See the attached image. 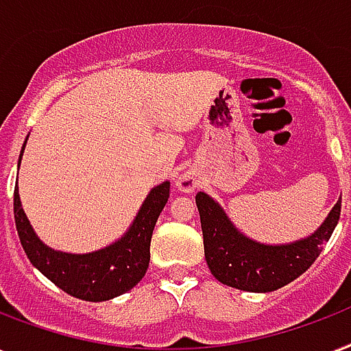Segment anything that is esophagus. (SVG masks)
<instances>
[{"label": "esophagus", "mask_w": 351, "mask_h": 351, "mask_svg": "<svg viewBox=\"0 0 351 351\" xmlns=\"http://www.w3.org/2000/svg\"><path fill=\"white\" fill-rule=\"evenodd\" d=\"M197 186H199V180H197V176L191 171H184L176 178V187H178V191H182V193H193Z\"/></svg>", "instance_id": "34e87169"}]
</instances>
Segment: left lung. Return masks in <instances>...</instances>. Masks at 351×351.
<instances>
[{
  "instance_id": "8db88e82",
  "label": "left lung",
  "mask_w": 351,
  "mask_h": 351,
  "mask_svg": "<svg viewBox=\"0 0 351 351\" xmlns=\"http://www.w3.org/2000/svg\"><path fill=\"white\" fill-rule=\"evenodd\" d=\"M204 237L206 263L224 285L248 293H271L304 274L330 239L341 217V200L311 235L285 245H267L237 230L223 206L208 193L195 197Z\"/></svg>"
}]
</instances>
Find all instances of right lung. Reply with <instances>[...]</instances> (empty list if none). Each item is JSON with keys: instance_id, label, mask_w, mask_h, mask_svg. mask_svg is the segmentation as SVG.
I'll list each match as a JSON object with an SVG mask.
<instances>
[{"instance_id": "right-lung-1", "label": "right lung", "mask_w": 351, "mask_h": 351, "mask_svg": "<svg viewBox=\"0 0 351 351\" xmlns=\"http://www.w3.org/2000/svg\"><path fill=\"white\" fill-rule=\"evenodd\" d=\"M29 138V136H27ZM25 138V143H27ZM21 147V156L25 151ZM169 199V182L152 187L140 206L132 224L112 245L93 252L71 254L45 245L33 230L21 208L18 184L14 187V221L20 243L29 261L64 293L86 302L112 300L138 285L151 259V237L158 215Z\"/></svg>"}]
</instances>
